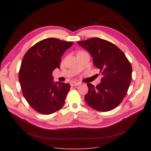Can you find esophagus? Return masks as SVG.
<instances>
[{
	"label": "esophagus",
	"mask_w": 151,
	"mask_h": 151,
	"mask_svg": "<svg viewBox=\"0 0 151 151\" xmlns=\"http://www.w3.org/2000/svg\"><path fill=\"white\" fill-rule=\"evenodd\" d=\"M79 84H80V83H77V82H75V81H72L70 83L71 86H78Z\"/></svg>",
	"instance_id": "esophagus-1"
}]
</instances>
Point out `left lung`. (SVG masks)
I'll list each match as a JSON object with an SVG mask.
<instances>
[{"instance_id": "obj_1", "label": "left lung", "mask_w": 151, "mask_h": 151, "mask_svg": "<svg viewBox=\"0 0 151 151\" xmlns=\"http://www.w3.org/2000/svg\"><path fill=\"white\" fill-rule=\"evenodd\" d=\"M77 43L91 54L93 64L103 76L96 87L87 84L86 103L99 111L112 110L120 104L129 89L132 73L130 63L122 50L108 41L93 38Z\"/></svg>"}]
</instances>
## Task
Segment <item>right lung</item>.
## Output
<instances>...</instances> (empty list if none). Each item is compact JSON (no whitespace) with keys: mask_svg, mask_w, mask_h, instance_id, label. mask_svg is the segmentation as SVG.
<instances>
[{"mask_svg":"<svg viewBox=\"0 0 151 151\" xmlns=\"http://www.w3.org/2000/svg\"><path fill=\"white\" fill-rule=\"evenodd\" d=\"M72 44L57 38L45 39L30 48L22 58L19 73L22 94L40 113L50 115L64 104L70 86L55 83L52 72L60 68L62 56Z\"/></svg>","mask_w":151,"mask_h":151,"instance_id":"1","label":"right lung"}]
</instances>
